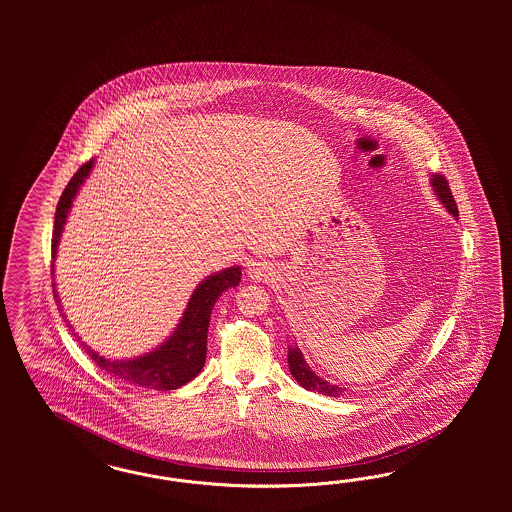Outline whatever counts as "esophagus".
Segmentation results:
<instances>
[{
    "label": "esophagus",
    "mask_w": 512,
    "mask_h": 512,
    "mask_svg": "<svg viewBox=\"0 0 512 512\" xmlns=\"http://www.w3.org/2000/svg\"><path fill=\"white\" fill-rule=\"evenodd\" d=\"M249 278L266 279L274 276V268L268 263H253L249 266Z\"/></svg>",
    "instance_id": "34e87169"
}]
</instances>
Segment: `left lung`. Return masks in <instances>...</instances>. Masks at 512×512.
I'll return each instance as SVG.
<instances>
[{
    "label": "left lung",
    "mask_w": 512,
    "mask_h": 512,
    "mask_svg": "<svg viewBox=\"0 0 512 512\" xmlns=\"http://www.w3.org/2000/svg\"><path fill=\"white\" fill-rule=\"evenodd\" d=\"M432 186H434L437 199L445 204V208L449 210L452 216L458 217V206H456V201H454V197L450 193L449 182L445 180V176L435 174L434 178H432ZM289 370L293 373L296 381L306 390H313V392L332 396V398H338V396L343 394V388L328 383V381L321 379L317 373L311 370L310 364L306 362V358H304L302 351L298 347H289Z\"/></svg>",
    "instance_id": "obj_1"
}]
</instances>
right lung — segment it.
<instances>
[{
	"label": "right lung",
	"instance_id": "add662e5",
	"mask_svg": "<svg viewBox=\"0 0 512 512\" xmlns=\"http://www.w3.org/2000/svg\"><path fill=\"white\" fill-rule=\"evenodd\" d=\"M92 167L93 159H90L75 172V176L63 189L62 197L56 206L54 233H52V276H54V257L58 251V242L62 236L65 219L71 210V204L78 189L88 178ZM240 276H242L240 266H231L217 272L214 276H208L199 283V287L189 298L184 317L180 319L171 338L144 357L133 358V360H110V358L99 357L86 343L80 341V345L101 370L122 379L125 383L142 388H154V390L180 388L201 372L206 360V338H208L212 308L221 293L240 283ZM54 285L56 283H52V287ZM54 296L58 300L56 289H54Z\"/></svg>",
	"mask_w": 512,
	"mask_h": 512
}]
</instances>
